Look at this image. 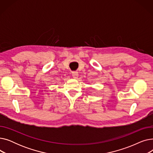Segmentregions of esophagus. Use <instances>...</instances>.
Returning a JSON list of instances; mask_svg holds the SVG:
<instances>
[{"mask_svg": "<svg viewBox=\"0 0 153 153\" xmlns=\"http://www.w3.org/2000/svg\"><path fill=\"white\" fill-rule=\"evenodd\" d=\"M72 76L74 79H77L79 76V74L77 72H72Z\"/></svg>", "mask_w": 153, "mask_h": 153, "instance_id": "esophagus-1", "label": "esophagus"}]
</instances>
